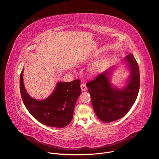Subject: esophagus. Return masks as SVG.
I'll return each mask as SVG.
<instances>
[{
  "label": "esophagus",
  "instance_id": "34e87169",
  "mask_svg": "<svg viewBox=\"0 0 159 159\" xmlns=\"http://www.w3.org/2000/svg\"><path fill=\"white\" fill-rule=\"evenodd\" d=\"M80 87H81V90H82V91H85V90H87V87H86V85H85V84H82L80 85Z\"/></svg>",
  "mask_w": 159,
  "mask_h": 159
}]
</instances>
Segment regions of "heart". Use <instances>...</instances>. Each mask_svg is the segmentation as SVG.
<instances>
[{"label": "heart", "mask_w": 159, "mask_h": 159, "mask_svg": "<svg viewBox=\"0 0 159 159\" xmlns=\"http://www.w3.org/2000/svg\"><path fill=\"white\" fill-rule=\"evenodd\" d=\"M106 58L101 57L90 68V73L93 75L97 74L106 62Z\"/></svg>", "instance_id": "1"}]
</instances>
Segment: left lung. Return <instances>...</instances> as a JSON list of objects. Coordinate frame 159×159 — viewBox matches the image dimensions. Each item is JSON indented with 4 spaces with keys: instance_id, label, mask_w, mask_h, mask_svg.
I'll return each instance as SVG.
<instances>
[{
    "instance_id": "1",
    "label": "left lung",
    "mask_w": 159,
    "mask_h": 159,
    "mask_svg": "<svg viewBox=\"0 0 159 159\" xmlns=\"http://www.w3.org/2000/svg\"><path fill=\"white\" fill-rule=\"evenodd\" d=\"M129 70L126 85L119 89L111 82L114 66L102 72L95 79L87 83L93 107L98 118L110 123L123 118L137 98L140 89V71L137 60L131 53L124 58Z\"/></svg>"
}]
</instances>
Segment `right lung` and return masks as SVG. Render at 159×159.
I'll return each mask as SVG.
<instances>
[{
	"instance_id": "obj_1",
	"label": "right lung",
	"mask_w": 159,
	"mask_h": 159,
	"mask_svg": "<svg viewBox=\"0 0 159 159\" xmlns=\"http://www.w3.org/2000/svg\"><path fill=\"white\" fill-rule=\"evenodd\" d=\"M22 69L20 75V95L30 114L41 123L52 127L63 128L73 118L76 101L80 95V80L58 82L53 93L44 100H38L27 93L23 82Z\"/></svg>"
}]
</instances>
